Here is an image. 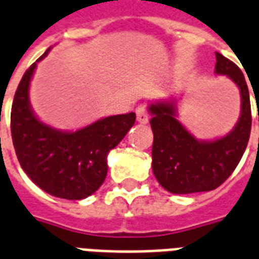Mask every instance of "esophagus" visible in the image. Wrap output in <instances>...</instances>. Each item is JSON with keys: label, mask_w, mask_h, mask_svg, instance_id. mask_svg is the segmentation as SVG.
I'll return each instance as SVG.
<instances>
[{"label": "esophagus", "mask_w": 259, "mask_h": 259, "mask_svg": "<svg viewBox=\"0 0 259 259\" xmlns=\"http://www.w3.org/2000/svg\"><path fill=\"white\" fill-rule=\"evenodd\" d=\"M136 114H137V121L140 122V123H148V111H147V107L144 106V104H141V106H138L137 108H136Z\"/></svg>", "instance_id": "34e87169"}]
</instances>
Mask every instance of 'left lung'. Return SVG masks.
<instances>
[{
  "mask_svg": "<svg viewBox=\"0 0 259 259\" xmlns=\"http://www.w3.org/2000/svg\"><path fill=\"white\" fill-rule=\"evenodd\" d=\"M214 73L230 77L242 99L239 121L224 137L213 141L197 140L177 119L175 100L149 106L153 132L152 169L157 182L174 194L214 190L234 172L247 147L251 106L243 73L220 53H216Z\"/></svg>",
  "mask_w": 259,
  "mask_h": 259,
  "instance_id": "8db88e82",
  "label": "left lung"
}]
</instances>
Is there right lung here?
Returning <instances> with one entry per match:
<instances>
[{"label":"right lung","instance_id":"right-lung-1","mask_svg":"<svg viewBox=\"0 0 259 259\" xmlns=\"http://www.w3.org/2000/svg\"><path fill=\"white\" fill-rule=\"evenodd\" d=\"M27 69L13 99L11 132L24 172L36 186L65 200L94 194L107 175V155L136 122V114L102 118L76 132H61L37 119L29 104V82L36 64Z\"/></svg>","mask_w":259,"mask_h":259}]
</instances>
